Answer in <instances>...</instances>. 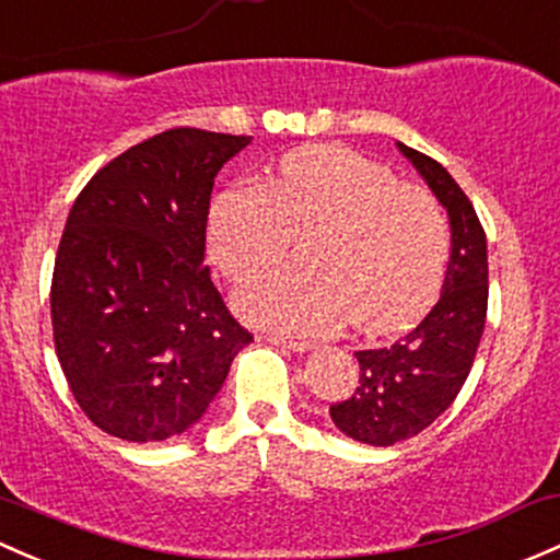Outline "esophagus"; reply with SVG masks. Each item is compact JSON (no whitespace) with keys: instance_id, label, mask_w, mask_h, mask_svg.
Here are the masks:
<instances>
[{"instance_id":"esophagus-1","label":"esophagus","mask_w":560,"mask_h":560,"mask_svg":"<svg viewBox=\"0 0 560 560\" xmlns=\"http://www.w3.org/2000/svg\"><path fill=\"white\" fill-rule=\"evenodd\" d=\"M262 340L270 342V346H281L287 350H298V353H303V350L311 348L308 340H294V337H281V335H266Z\"/></svg>"}]
</instances>
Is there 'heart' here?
Returning <instances> with one entry per match:
<instances>
[{
  "label": "heart",
  "mask_w": 560,
  "mask_h": 560,
  "mask_svg": "<svg viewBox=\"0 0 560 560\" xmlns=\"http://www.w3.org/2000/svg\"><path fill=\"white\" fill-rule=\"evenodd\" d=\"M308 268L262 276L238 294L252 324L327 331L348 318L366 335L398 331L435 303L450 223L428 188L342 145L287 153L268 186H236L210 212V255L233 284L281 260L311 233Z\"/></svg>",
  "instance_id": "b5f03b06"
}]
</instances>
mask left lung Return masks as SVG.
I'll list each match as a JSON object with an SVG mask.
<instances>
[{
	"label": "left lung",
	"mask_w": 560,
	"mask_h": 560,
	"mask_svg": "<svg viewBox=\"0 0 560 560\" xmlns=\"http://www.w3.org/2000/svg\"><path fill=\"white\" fill-rule=\"evenodd\" d=\"M420 170L452 223L444 292L407 337L390 348L359 350V383L331 404V422L355 441L393 446L444 415L468 380L489 305L487 233L465 190L435 159L398 143Z\"/></svg>",
	"instance_id": "8db88e82"
}]
</instances>
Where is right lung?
Listing matches in <instances>:
<instances>
[{"label":"right lung","mask_w":560,"mask_h":560,"mask_svg":"<svg viewBox=\"0 0 560 560\" xmlns=\"http://www.w3.org/2000/svg\"><path fill=\"white\" fill-rule=\"evenodd\" d=\"M249 135L172 127L90 177L55 255V353L79 409L116 439L183 433L255 337L205 266L214 175Z\"/></svg>","instance_id":"1"}]
</instances>
